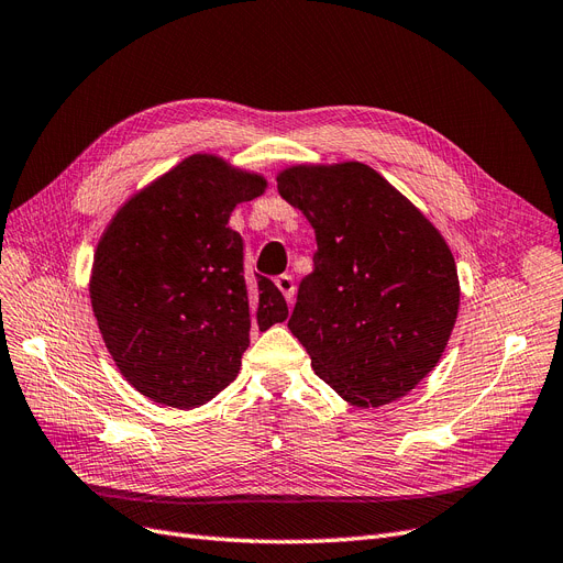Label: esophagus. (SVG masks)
I'll use <instances>...</instances> for the list:
<instances>
[{
    "instance_id": "esophagus-1",
    "label": "esophagus",
    "mask_w": 563,
    "mask_h": 563,
    "mask_svg": "<svg viewBox=\"0 0 563 563\" xmlns=\"http://www.w3.org/2000/svg\"><path fill=\"white\" fill-rule=\"evenodd\" d=\"M276 287L283 292L285 301L292 306L295 303V280H292V276H278L276 278Z\"/></svg>"
}]
</instances>
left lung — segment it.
Listing matches in <instances>:
<instances>
[{
    "label": "left lung",
    "mask_w": 563,
    "mask_h": 563,
    "mask_svg": "<svg viewBox=\"0 0 563 563\" xmlns=\"http://www.w3.org/2000/svg\"><path fill=\"white\" fill-rule=\"evenodd\" d=\"M276 180L318 241L289 331L347 404L406 397L439 364L460 313L450 245L368 164H295Z\"/></svg>",
    "instance_id": "1"
}]
</instances>
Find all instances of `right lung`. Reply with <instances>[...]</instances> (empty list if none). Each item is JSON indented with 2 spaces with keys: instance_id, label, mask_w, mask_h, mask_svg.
<instances>
[{
  "instance_id": "obj_1",
  "label": "right lung",
  "mask_w": 563,
  "mask_h": 563,
  "mask_svg": "<svg viewBox=\"0 0 563 563\" xmlns=\"http://www.w3.org/2000/svg\"><path fill=\"white\" fill-rule=\"evenodd\" d=\"M266 178L197 153L124 201L95 250L90 301L120 373L143 397L199 408L232 383L250 329L287 320L280 289L247 278L229 216Z\"/></svg>"
}]
</instances>
